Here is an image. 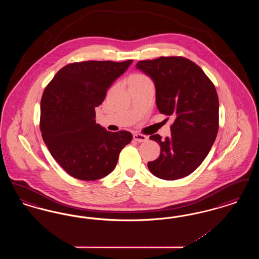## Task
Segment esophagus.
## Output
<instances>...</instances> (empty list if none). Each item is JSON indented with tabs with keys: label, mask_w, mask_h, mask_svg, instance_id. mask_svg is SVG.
I'll use <instances>...</instances> for the list:
<instances>
[{
	"label": "esophagus",
	"mask_w": 259,
	"mask_h": 259,
	"mask_svg": "<svg viewBox=\"0 0 259 259\" xmlns=\"http://www.w3.org/2000/svg\"><path fill=\"white\" fill-rule=\"evenodd\" d=\"M133 139L137 141V142H139V143H142V142H147L148 141V137L147 136L143 135V134H134L133 135Z\"/></svg>",
	"instance_id": "1"
}]
</instances>
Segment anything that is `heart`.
Wrapping results in <instances>:
<instances>
[{
  "mask_svg": "<svg viewBox=\"0 0 259 259\" xmlns=\"http://www.w3.org/2000/svg\"><path fill=\"white\" fill-rule=\"evenodd\" d=\"M146 81H150V79L146 74H135L130 77V83L131 82H146Z\"/></svg>",
  "mask_w": 259,
  "mask_h": 259,
  "instance_id": "1",
  "label": "heart"
}]
</instances>
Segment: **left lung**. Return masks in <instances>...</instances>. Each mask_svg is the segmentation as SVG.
<instances>
[{"instance_id": "8db88e82", "label": "left lung", "mask_w": 259, "mask_h": 259, "mask_svg": "<svg viewBox=\"0 0 259 259\" xmlns=\"http://www.w3.org/2000/svg\"><path fill=\"white\" fill-rule=\"evenodd\" d=\"M136 68L153 80L158 111L175 118L170 137H149L161 152L148 169L166 181L185 178L201 165L218 135L215 87L198 65L182 56L138 62Z\"/></svg>"}]
</instances>
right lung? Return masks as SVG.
<instances>
[{
  "label": "right lung",
  "instance_id": "add662e5",
  "mask_svg": "<svg viewBox=\"0 0 259 259\" xmlns=\"http://www.w3.org/2000/svg\"><path fill=\"white\" fill-rule=\"evenodd\" d=\"M133 60L68 64L54 75L40 101L39 128L52 157L70 176L96 181L112 172L133 136L96 123L95 108Z\"/></svg>",
  "mask_w": 259,
  "mask_h": 259
}]
</instances>
